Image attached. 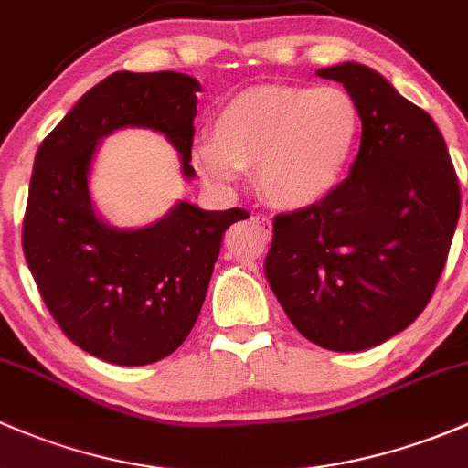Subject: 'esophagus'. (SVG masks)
Returning <instances> with one entry per match:
<instances>
[{
    "instance_id": "34e87169",
    "label": "esophagus",
    "mask_w": 468,
    "mask_h": 468,
    "mask_svg": "<svg viewBox=\"0 0 468 468\" xmlns=\"http://www.w3.org/2000/svg\"><path fill=\"white\" fill-rule=\"evenodd\" d=\"M252 220L259 225V228L266 229V232H270V229H272V223H270V218H266V216H252Z\"/></svg>"
}]
</instances>
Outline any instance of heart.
Masks as SVG:
<instances>
[{
    "label": "heart",
    "mask_w": 468,
    "mask_h": 468,
    "mask_svg": "<svg viewBox=\"0 0 468 468\" xmlns=\"http://www.w3.org/2000/svg\"><path fill=\"white\" fill-rule=\"evenodd\" d=\"M360 144V112L338 85H261L240 91L218 112L214 142L194 148L207 182L234 186L257 166V186L270 205L306 209L329 198Z\"/></svg>",
    "instance_id": "b5f03b06"
}]
</instances>
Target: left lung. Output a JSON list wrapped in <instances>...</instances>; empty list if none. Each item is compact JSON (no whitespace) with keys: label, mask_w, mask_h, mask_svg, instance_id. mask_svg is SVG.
Instances as JSON below:
<instances>
[{"label":"left lung","mask_w":468,"mask_h":468,"mask_svg":"<svg viewBox=\"0 0 468 468\" xmlns=\"http://www.w3.org/2000/svg\"><path fill=\"white\" fill-rule=\"evenodd\" d=\"M315 74L356 101L360 151L329 198L274 218L263 270L306 340L365 351L431 302L460 220V185L431 114L385 76L358 62Z\"/></svg>","instance_id":"obj_1"}]
</instances>
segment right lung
Here are the masks:
<instances>
[{
	"mask_svg": "<svg viewBox=\"0 0 468 468\" xmlns=\"http://www.w3.org/2000/svg\"><path fill=\"white\" fill-rule=\"evenodd\" d=\"M200 83L180 71H114L40 144L24 216V257L42 300L74 345L105 363L151 365L194 329L225 229L243 209L177 200L144 228H114L90 196L96 151L122 128L160 133L194 180Z\"/></svg>",
	"mask_w": 468,
	"mask_h": 468,
	"instance_id": "1",
	"label": "right lung"
}]
</instances>
